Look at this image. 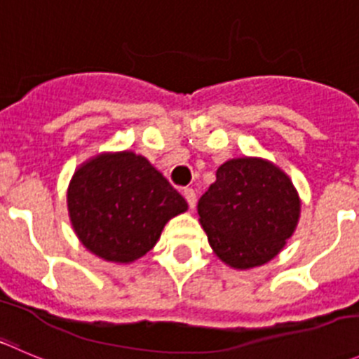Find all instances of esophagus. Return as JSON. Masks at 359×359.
<instances>
[{
	"mask_svg": "<svg viewBox=\"0 0 359 359\" xmlns=\"http://www.w3.org/2000/svg\"><path fill=\"white\" fill-rule=\"evenodd\" d=\"M182 195H184V198L187 200V203H189L191 209H195V205H196V193H195V189H191V187H186V189L182 191Z\"/></svg>",
	"mask_w": 359,
	"mask_h": 359,
	"instance_id": "34e87169",
	"label": "esophagus"
}]
</instances>
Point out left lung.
<instances>
[{"mask_svg":"<svg viewBox=\"0 0 359 359\" xmlns=\"http://www.w3.org/2000/svg\"><path fill=\"white\" fill-rule=\"evenodd\" d=\"M200 225L221 262L237 271L273 260L296 232L301 198L290 177L262 157L223 163L198 200Z\"/></svg>","mask_w":359,"mask_h":359,"instance_id":"obj_1","label":"left lung"}]
</instances>
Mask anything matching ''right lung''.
Segmentation results:
<instances>
[{
  "instance_id": "add662e5",
  "label": "right lung",
  "mask_w": 359,
  "mask_h": 359,
  "mask_svg": "<svg viewBox=\"0 0 359 359\" xmlns=\"http://www.w3.org/2000/svg\"><path fill=\"white\" fill-rule=\"evenodd\" d=\"M67 210L90 253L130 264L156 246L164 225L186 212L187 202L147 157L120 150L79 164L67 187Z\"/></svg>"
}]
</instances>
